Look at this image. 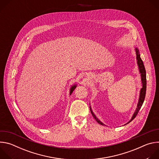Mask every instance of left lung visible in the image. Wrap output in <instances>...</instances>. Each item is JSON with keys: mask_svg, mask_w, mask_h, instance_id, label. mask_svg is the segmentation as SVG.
<instances>
[{"mask_svg": "<svg viewBox=\"0 0 159 159\" xmlns=\"http://www.w3.org/2000/svg\"><path fill=\"white\" fill-rule=\"evenodd\" d=\"M135 52H136V58H137V65H138V67H139V72L140 74V77H141V82H142V87L140 89V96H139V101H138V104H137V108H136L133 115L131 117V118L130 119V120L126 123L125 125L128 124L129 123H130L132 120H134V118L137 116L139 111H140L143 101L145 100V94H146V87H147V80H146V70L145 69V66L143 65V62L141 58H140V52L139 50L138 49V48L135 47L134 48ZM90 112H91V114L93 115L94 118L96 120V121L99 123L101 125L103 126H106V125H104L103 123H102L98 118L97 116L95 115V114L94 113V112L93 111V109L91 108V106L90 105Z\"/></svg>", "mask_w": 159, "mask_h": 159, "instance_id": "obj_1", "label": "left lung"}]
</instances>
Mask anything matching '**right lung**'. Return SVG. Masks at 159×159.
Masks as SVG:
<instances>
[{
	"instance_id": "right-lung-1",
	"label": "right lung",
	"mask_w": 159,
	"mask_h": 159,
	"mask_svg": "<svg viewBox=\"0 0 159 159\" xmlns=\"http://www.w3.org/2000/svg\"><path fill=\"white\" fill-rule=\"evenodd\" d=\"M76 87H77V84H74V85H72V87H71L70 89V95H71L72 93L74 92V90H75V89L76 88Z\"/></svg>"
}]
</instances>
